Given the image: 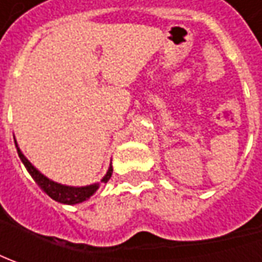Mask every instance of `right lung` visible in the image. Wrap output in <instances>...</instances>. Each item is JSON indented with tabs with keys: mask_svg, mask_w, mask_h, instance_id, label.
Here are the masks:
<instances>
[{
	"mask_svg": "<svg viewBox=\"0 0 262 262\" xmlns=\"http://www.w3.org/2000/svg\"><path fill=\"white\" fill-rule=\"evenodd\" d=\"M15 147H17L18 157L21 159L23 165H25L26 169H27V172L32 175V178L35 179L36 184L40 186L42 191H45L48 195L51 196L52 200L58 201V203L70 204V206L78 204V203H83V201H86V200H89L90 196L93 195L96 191H97L99 185H100V184H93V185L86 186H68L61 185V184H58V182H54V181H51L49 178H46L45 175H42V173H40V172H39V170L26 159L25 155L21 153V150L17 146V143H15ZM112 172H114V169H112V165H111L109 169H107V172H106V175L102 178L100 182H107V181L111 179V176H112Z\"/></svg>",
	"mask_w": 262,
	"mask_h": 262,
	"instance_id": "add662e5",
	"label": "right lung"
}]
</instances>
